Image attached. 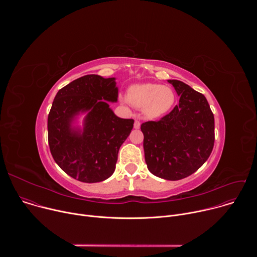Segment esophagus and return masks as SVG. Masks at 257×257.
<instances>
[{
    "instance_id": "obj_1",
    "label": "esophagus",
    "mask_w": 257,
    "mask_h": 257,
    "mask_svg": "<svg viewBox=\"0 0 257 257\" xmlns=\"http://www.w3.org/2000/svg\"><path fill=\"white\" fill-rule=\"evenodd\" d=\"M134 128H135V129H139V128H140V122H139L138 120H136V121L134 122Z\"/></svg>"
}]
</instances>
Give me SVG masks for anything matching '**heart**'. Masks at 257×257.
<instances>
[{
  "instance_id": "1",
  "label": "heart",
  "mask_w": 257,
  "mask_h": 257,
  "mask_svg": "<svg viewBox=\"0 0 257 257\" xmlns=\"http://www.w3.org/2000/svg\"><path fill=\"white\" fill-rule=\"evenodd\" d=\"M127 98L132 105L142 107L143 115L146 118L155 119L170 111L176 95L173 89L168 86L143 83L130 86Z\"/></svg>"
}]
</instances>
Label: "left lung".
Returning a JSON list of instances; mask_svg holds the SVG:
<instances>
[{
	"label": "left lung",
	"mask_w": 257,
	"mask_h": 257,
	"mask_svg": "<svg viewBox=\"0 0 257 257\" xmlns=\"http://www.w3.org/2000/svg\"><path fill=\"white\" fill-rule=\"evenodd\" d=\"M179 104L159 121L141 124L145 163L160 178L176 181L196 172L214 143V118L205 96L179 80H168Z\"/></svg>",
	"instance_id": "1"
}]
</instances>
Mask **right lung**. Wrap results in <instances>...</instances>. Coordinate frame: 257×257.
Listing matches in <instances>:
<instances>
[{"instance_id": "obj_1", "label": "right lung", "mask_w": 257, "mask_h": 257, "mask_svg": "<svg viewBox=\"0 0 257 257\" xmlns=\"http://www.w3.org/2000/svg\"><path fill=\"white\" fill-rule=\"evenodd\" d=\"M115 78L85 75L61 88L48 117L51 154L69 176L96 183L111 176L120 146L129 136L134 120L117 117L107 101L116 102ZM86 111L84 130L71 128V121Z\"/></svg>"}]
</instances>
